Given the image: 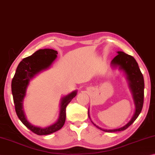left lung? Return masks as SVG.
<instances>
[{
	"label": "left lung",
	"mask_w": 155,
	"mask_h": 155,
	"mask_svg": "<svg viewBox=\"0 0 155 155\" xmlns=\"http://www.w3.org/2000/svg\"><path fill=\"white\" fill-rule=\"evenodd\" d=\"M117 53L118 54V55L111 62V67L113 69H118V70L123 71L124 75H125L126 80L127 81V83H128L129 88L131 91L133 99H134L135 110L132 118L124 126L118 129H105L97 126L96 124H94L91 120L88 109V117L91 120L92 123L97 128L105 132L121 131L128 128L136 120L138 116L140 115L141 111L142 110L143 104L144 81H143V75L141 73L137 62L134 57L125 54L123 51H118Z\"/></svg>",
	"instance_id": "left-lung-1"
}]
</instances>
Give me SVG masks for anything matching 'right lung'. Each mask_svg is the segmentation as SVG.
Listing matches in <instances>:
<instances>
[{"label":"right lung","mask_w":155,"mask_h":155,"mask_svg":"<svg viewBox=\"0 0 155 155\" xmlns=\"http://www.w3.org/2000/svg\"><path fill=\"white\" fill-rule=\"evenodd\" d=\"M57 54L58 51L53 49H41L32 55L24 58L19 63L12 82L13 102L19 119L27 128L39 135L51 134L63 127L66 119V107L78 93V91L75 90L61 98L58 118L51 125L43 128L34 125L27 120L23 109V101L29 83L39 73L51 67L57 58Z\"/></svg>","instance_id":"right-lung-1"}]
</instances>
